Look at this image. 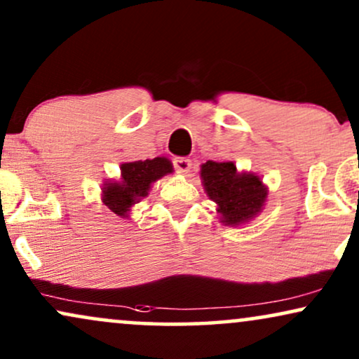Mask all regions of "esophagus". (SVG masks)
Returning a JSON list of instances; mask_svg holds the SVG:
<instances>
[{
    "mask_svg": "<svg viewBox=\"0 0 359 359\" xmlns=\"http://www.w3.org/2000/svg\"><path fill=\"white\" fill-rule=\"evenodd\" d=\"M174 167L179 174H187V172L190 170V167H192V162L185 157H177L174 161Z\"/></svg>",
    "mask_w": 359,
    "mask_h": 359,
    "instance_id": "1",
    "label": "esophagus"
}]
</instances>
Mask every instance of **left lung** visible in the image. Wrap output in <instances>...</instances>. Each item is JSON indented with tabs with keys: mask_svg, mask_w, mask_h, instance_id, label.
<instances>
[{
	"mask_svg": "<svg viewBox=\"0 0 359 359\" xmlns=\"http://www.w3.org/2000/svg\"><path fill=\"white\" fill-rule=\"evenodd\" d=\"M202 185L217 203L220 224L242 226L255 219L265 207L269 187L253 172H240L233 161H207L201 165Z\"/></svg>",
	"mask_w": 359,
	"mask_h": 359,
	"instance_id": "obj_1",
	"label": "left lung"
}]
</instances>
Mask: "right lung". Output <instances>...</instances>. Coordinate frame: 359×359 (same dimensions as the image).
I'll use <instances>...</instances> for the list:
<instances>
[{"mask_svg":"<svg viewBox=\"0 0 359 359\" xmlns=\"http://www.w3.org/2000/svg\"><path fill=\"white\" fill-rule=\"evenodd\" d=\"M174 172V165L167 157L146 158L121 164V177L117 180H104L101 201L109 210L122 219L129 213L140 198H146L154 182Z\"/></svg>","mask_w":359,"mask_h":359,"instance_id":"add662e5","label":"right lung"}]
</instances>
